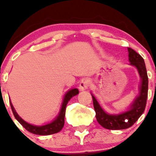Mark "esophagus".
I'll return each instance as SVG.
<instances>
[{"mask_svg": "<svg viewBox=\"0 0 156 156\" xmlns=\"http://www.w3.org/2000/svg\"><path fill=\"white\" fill-rule=\"evenodd\" d=\"M89 85H90V80L87 79V78H84V79L80 81L79 85V89L81 91L86 90V89L89 88Z\"/></svg>", "mask_w": 156, "mask_h": 156, "instance_id": "obj_1", "label": "esophagus"}]
</instances>
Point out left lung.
<instances>
[{"label":"left lung","mask_w":156,"mask_h":156,"mask_svg":"<svg viewBox=\"0 0 156 156\" xmlns=\"http://www.w3.org/2000/svg\"><path fill=\"white\" fill-rule=\"evenodd\" d=\"M128 50L130 64L137 68L141 78L140 94L130 105V110L120 114H106L92 94L97 121L101 126L108 130H123L131 127L141 117L146 107L148 93V77L145 63L144 58L134 50L130 48H128Z\"/></svg>","instance_id":"8db88e82"}]
</instances>
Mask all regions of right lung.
Masks as SVG:
<instances>
[{"mask_svg": "<svg viewBox=\"0 0 156 156\" xmlns=\"http://www.w3.org/2000/svg\"><path fill=\"white\" fill-rule=\"evenodd\" d=\"M78 92H78V89H73L69 90V92L65 94V96H64L62 108H61L59 114H58V117H56V119H55L54 121L52 122L51 123H50V124L42 125V126H36V125L28 124V122H25L23 119H21V118L19 117L18 114L16 113L15 108H14L13 105H12L11 101L10 105L16 119H17V120L27 130H28V131H29L30 133H31L37 134V135H51V134L58 133V132H59L60 130L63 128L64 125V117H65L66 106H67L68 101H69V100L71 99V98H73V96L78 94Z\"/></svg>", "mask_w": 156, "mask_h": 156, "instance_id": "add662e5", "label": "right lung"}]
</instances>
